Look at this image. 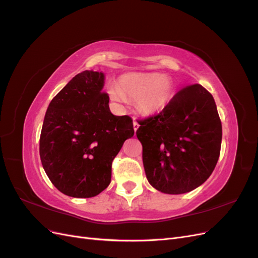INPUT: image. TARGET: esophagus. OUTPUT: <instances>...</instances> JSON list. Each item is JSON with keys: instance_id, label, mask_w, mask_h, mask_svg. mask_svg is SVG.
Returning <instances> with one entry per match:
<instances>
[{"instance_id": "1", "label": "esophagus", "mask_w": 258, "mask_h": 258, "mask_svg": "<svg viewBox=\"0 0 258 258\" xmlns=\"http://www.w3.org/2000/svg\"><path fill=\"white\" fill-rule=\"evenodd\" d=\"M139 127H140V124L138 123V121H137L136 119H134V129H135L136 132H137V130L139 129Z\"/></svg>"}]
</instances>
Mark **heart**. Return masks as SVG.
I'll list each match as a JSON object with an SVG mask.
<instances>
[{
	"mask_svg": "<svg viewBox=\"0 0 258 258\" xmlns=\"http://www.w3.org/2000/svg\"><path fill=\"white\" fill-rule=\"evenodd\" d=\"M172 83L158 73L123 74L118 86H111L108 92L117 102L128 98L137 100V106L143 114H153L165 107L172 95Z\"/></svg>",
	"mask_w": 258,
	"mask_h": 258,
	"instance_id": "heart-1",
	"label": "heart"
}]
</instances>
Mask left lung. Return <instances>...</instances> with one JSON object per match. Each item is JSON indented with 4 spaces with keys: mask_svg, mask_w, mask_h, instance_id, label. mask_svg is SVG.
I'll list each match as a JSON object with an SVG mask.
<instances>
[{
    "mask_svg": "<svg viewBox=\"0 0 258 258\" xmlns=\"http://www.w3.org/2000/svg\"><path fill=\"white\" fill-rule=\"evenodd\" d=\"M138 122L145 174L156 189L188 192L212 174L221 153L222 122L212 95L201 85L186 86L159 114Z\"/></svg>",
    "mask_w": 258,
    "mask_h": 258,
    "instance_id": "left-lung-1",
    "label": "left lung"
}]
</instances>
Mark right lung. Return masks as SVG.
Masks as SVG:
<instances>
[{
    "mask_svg": "<svg viewBox=\"0 0 258 258\" xmlns=\"http://www.w3.org/2000/svg\"><path fill=\"white\" fill-rule=\"evenodd\" d=\"M104 74L84 71L58 92L45 114L40 156L50 182L74 198L95 197L111 183L112 162L134 137L128 115L115 116Z\"/></svg>",
    "mask_w": 258,
    "mask_h": 258,
    "instance_id": "add662e5",
    "label": "right lung"
}]
</instances>
